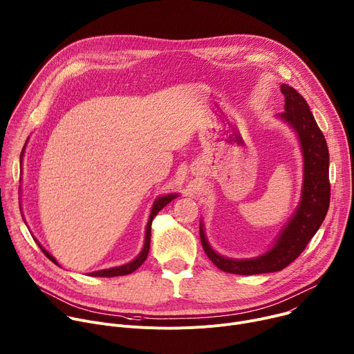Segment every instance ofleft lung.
<instances>
[{
    "instance_id": "1",
    "label": "left lung",
    "mask_w": 354,
    "mask_h": 354,
    "mask_svg": "<svg viewBox=\"0 0 354 354\" xmlns=\"http://www.w3.org/2000/svg\"><path fill=\"white\" fill-rule=\"evenodd\" d=\"M286 111L279 116L298 135L304 156V183L301 201L292 218L279 233L274 246L254 259H227L218 254L208 243L203 223L200 238L208 259L222 271L252 276V274L274 272L286 268L306 248L322 225L330 201L329 150L324 133L318 128L304 97L292 87L283 84Z\"/></svg>"
}]
</instances>
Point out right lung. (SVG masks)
<instances>
[{"label": "right lung", "mask_w": 354, "mask_h": 354, "mask_svg": "<svg viewBox=\"0 0 354 354\" xmlns=\"http://www.w3.org/2000/svg\"><path fill=\"white\" fill-rule=\"evenodd\" d=\"M22 156V154H21ZM174 198H177V194H169V195H163V197L157 198L151 207V212H150V216H149V221H147V225H146V238H145V245H143V249L142 252L139 253V256L132 260L131 263L128 264H124V266H120V267H112V268H106V270H98V271H94V272H90L91 277H116V276H125V274H131L135 270H138L143 261L146 260L147 257V253H149V248H150V232H151V221L153 218L159 214V211H162L169 203H171ZM39 245V243H37ZM39 248L42 249V252L46 254V257L49 260H52L55 264H57L56 259L49 254L41 245H39ZM59 266V264H57Z\"/></svg>", "instance_id": "right-lung-1"}]
</instances>
